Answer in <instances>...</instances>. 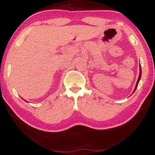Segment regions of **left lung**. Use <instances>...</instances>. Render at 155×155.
I'll return each instance as SVG.
<instances>
[{
    "label": "left lung",
    "mask_w": 155,
    "mask_h": 155,
    "mask_svg": "<svg viewBox=\"0 0 155 155\" xmlns=\"http://www.w3.org/2000/svg\"><path fill=\"white\" fill-rule=\"evenodd\" d=\"M140 76H141V68H140V73H139V76H138V81H137V83H136V87H135V90L133 92L136 91L137 87H138V82H139L140 79Z\"/></svg>",
    "instance_id": "8db88e82"
}]
</instances>
